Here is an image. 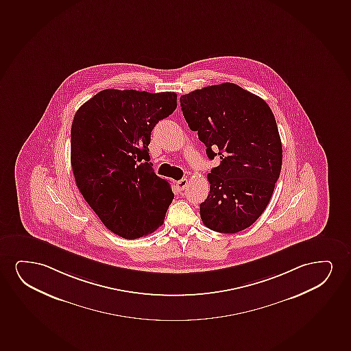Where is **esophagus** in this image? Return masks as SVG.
Here are the masks:
<instances>
[{"instance_id":"1","label":"esophagus","mask_w":351,"mask_h":351,"mask_svg":"<svg viewBox=\"0 0 351 351\" xmlns=\"http://www.w3.org/2000/svg\"><path fill=\"white\" fill-rule=\"evenodd\" d=\"M188 184V180L187 178H182V180H180L178 182V191H182L186 189V187H187Z\"/></svg>"}]
</instances>
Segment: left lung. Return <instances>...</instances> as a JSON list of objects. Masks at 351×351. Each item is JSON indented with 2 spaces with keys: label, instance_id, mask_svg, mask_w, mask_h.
<instances>
[{
  "label": "left lung",
  "instance_id": "obj_1",
  "mask_svg": "<svg viewBox=\"0 0 351 351\" xmlns=\"http://www.w3.org/2000/svg\"><path fill=\"white\" fill-rule=\"evenodd\" d=\"M183 117L220 164L207 175L210 194L200 205L207 228L237 233L267 208L282 167V144L270 107L234 83L180 97Z\"/></svg>",
  "mask_w": 351,
  "mask_h": 351
}]
</instances>
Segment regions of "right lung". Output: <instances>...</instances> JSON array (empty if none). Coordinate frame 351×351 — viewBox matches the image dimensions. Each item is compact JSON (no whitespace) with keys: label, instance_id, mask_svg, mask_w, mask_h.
Instances as JSON below:
<instances>
[{"label":"right lung","instance_id":"add662e5","mask_svg":"<svg viewBox=\"0 0 351 351\" xmlns=\"http://www.w3.org/2000/svg\"><path fill=\"white\" fill-rule=\"evenodd\" d=\"M178 107L176 93L105 89L75 114L71 167L84 200L125 239L152 233L173 199L149 162L151 131Z\"/></svg>","mask_w":351,"mask_h":351}]
</instances>
